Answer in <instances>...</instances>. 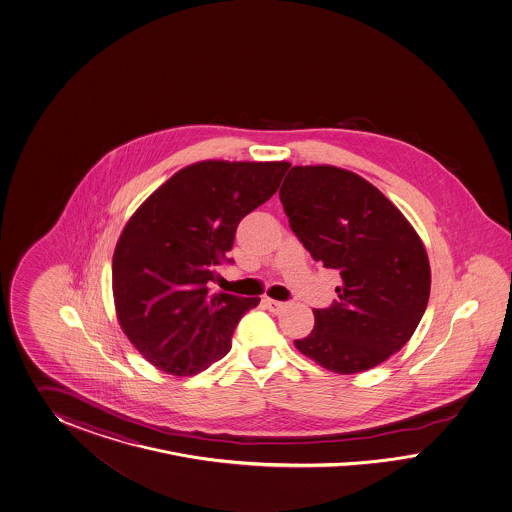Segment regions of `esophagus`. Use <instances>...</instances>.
Listing matches in <instances>:
<instances>
[{
  "instance_id": "obj_1",
  "label": "esophagus",
  "mask_w": 512,
  "mask_h": 512,
  "mask_svg": "<svg viewBox=\"0 0 512 512\" xmlns=\"http://www.w3.org/2000/svg\"><path fill=\"white\" fill-rule=\"evenodd\" d=\"M264 306L274 313L285 310L289 304L287 302H279V300H272V298H264Z\"/></svg>"
}]
</instances>
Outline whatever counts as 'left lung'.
Masks as SVG:
<instances>
[{
	"label": "left lung",
	"mask_w": 512,
	"mask_h": 512,
	"mask_svg": "<svg viewBox=\"0 0 512 512\" xmlns=\"http://www.w3.org/2000/svg\"><path fill=\"white\" fill-rule=\"evenodd\" d=\"M279 199L302 246L343 279L296 349L345 375L398 353L430 298L428 255L409 221L370 182L328 165L293 167Z\"/></svg>",
	"instance_id": "left-lung-1"
}]
</instances>
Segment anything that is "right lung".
<instances>
[{
    "label": "right lung",
    "mask_w": 512,
    "mask_h": 512,
    "mask_svg": "<svg viewBox=\"0 0 512 512\" xmlns=\"http://www.w3.org/2000/svg\"><path fill=\"white\" fill-rule=\"evenodd\" d=\"M285 161H202L176 172L127 221L112 257L120 325L161 372L195 375L231 351L234 328L261 298L216 293L238 223L268 201Z\"/></svg>",
    "instance_id": "obj_1"
}]
</instances>
